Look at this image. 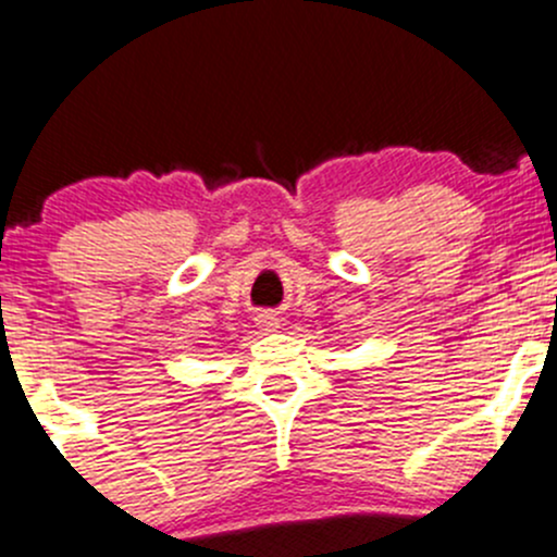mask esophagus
<instances>
[{
  "label": "esophagus",
  "instance_id": "34e87169",
  "mask_svg": "<svg viewBox=\"0 0 557 557\" xmlns=\"http://www.w3.org/2000/svg\"><path fill=\"white\" fill-rule=\"evenodd\" d=\"M258 325H261L263 331H274L280 329V320L274 318V314H261V318H258Z\"/></svg>",
  "mask_w": 557,
  "mask_h": 557
}]
</instances>
